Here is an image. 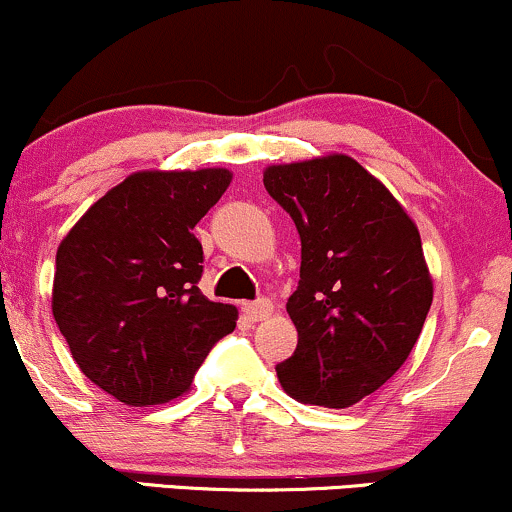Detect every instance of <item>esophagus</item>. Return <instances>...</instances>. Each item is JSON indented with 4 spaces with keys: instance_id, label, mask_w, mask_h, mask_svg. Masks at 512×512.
<instances>
[{
    "instance_id": "34e87169",
    "label": "esophagus",
    "mask_w": 512,
    "mask_h": 512,
    "mask_svg": "<svg viewBox=\"0 0 512 512\" xmlns=\"http://www.w3.org/2000/svg\"><path fill=\"white\" fill-rule=\"evenodd\" d=\"M243 313L252 322H262L274 313V305L269 298H260V301H255V303H243Z\"/></svg>"
}]
</instances>
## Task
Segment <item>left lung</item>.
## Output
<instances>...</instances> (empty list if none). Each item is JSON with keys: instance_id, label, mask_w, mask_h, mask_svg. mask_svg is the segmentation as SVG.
I'll use <instances>...</instances> for the list:
<instances>
[{"instance_id": "obj_1", "label": "left lung", "mask_w": 512, "mask_h": 512, "mask_svg": "<svg viewBox=\"0 0 512 512\" xmlns=\"http://www.w3.org/2000/svg\"><path fill=\"white\" fill-rule=\"evenodd\" d=\"M264 187L301 236L286 303L298 346L276 375L298 402L346 409L402 368L424 327L433 279L419 228L346 154L267 166Z\"/></svg>"}]
</instances>
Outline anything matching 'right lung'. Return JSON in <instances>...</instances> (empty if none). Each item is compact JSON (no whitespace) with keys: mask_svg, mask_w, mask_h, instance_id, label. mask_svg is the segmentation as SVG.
Listing matches in <instances>:
<instances>
[{"mask_svg":"<svg viewBox=\"0 0 512 512\" xmlns=\"http://www.w3.org/2000/svg\"><path fill=\"white\" fill-rule=\"evenodd\" d=\"M226 168L139 170L91 204L57 248L52 315L81 373L129 407L166 404L236 330V305L199 291L192 228L219 202Z\"/></svg>","mask_w":512,"mask_h":512,"instance_id":"right-lung-1","label":"right lung"}]
</instances>
